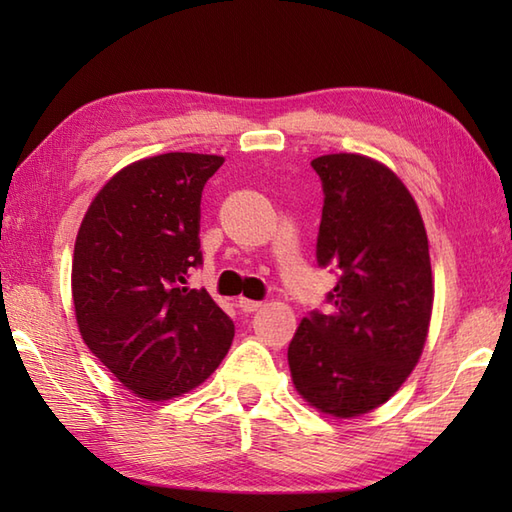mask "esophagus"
I'll list each match as a JSON object with an SVG mask.
<instances>
[{
    "instance_id": "esophagus-1",
    "label": "esophagus",
    "mask_w": 512,
    "mask_h": 512,
    "mask_svg": "<svg viewBox=\"0 0 512 512\" xmlns=\"http://www.w3.org/2000/svg\"><path fill=\"white\" fill-rule=\"evenodd\" d=\"M237 306L242 308L244 312H257L264 308V301H255V299H246V297H239L237 299Z\"/></svg>"
}]
</instances>
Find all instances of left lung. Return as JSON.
Listing matches in <instances>:
<instances>
[{
    "mask_svg": "<svg viewBox=\"0 0 512 512\" xmlns=\"http://www.w3.org/2000/svg\"><path fill=\"white\" fill-rule=\"evenodd\" d=\"M312 167L325 193L317 259L339 281L332 312L301 319L288 365L310 407L356 418L394 396L420 361L433 310L429 239L416 200L383 162L328 154Z\"/></svg>",
    "mask_w": 512,
    "mask_h": 512,
    "instance_id": "1",
    "label": "left lung"
}]
</instances>
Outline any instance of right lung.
Here are the masks:
<instances>
[{
    "mask_svg": "<svg viewBox=\"0 0 512 512\" xmlns=\"http://www.w3.org/2000/svg\"><path fill=\"white\" fill-rule=\"evenodd\" d=\"M222 156H149L94 195L74 242L72 301L85 345L134 396L178 398L202 385L233 343L235 325L204 288L200 200Z\"/></svg>",
    "mask_w": 512,
    "mask_h": 512,
    "instance_id": "1",
    "label": "right lung"
}]
</instances>
